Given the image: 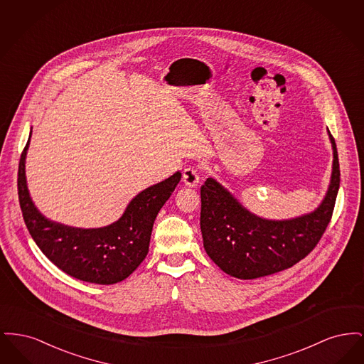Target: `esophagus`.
Wrapping results in <instances>:
<instances>
[{
  "label": "esophagus",
  "mask_w": 364,
  "mask_h": 364,
  "mask_svg": "<svg viewBox=\"0 0 364 364\" xmlns=\"http://www.w3.org/2000/svg\"><path fill=\"white\" fill-rule=\"evenodd\" d=\"M199 180H200V174L198 168H186L184 172H183V181L187 187H196L199 184Z\"/></svg>",
  "instance_id": "obj_1"
}]
</instances>
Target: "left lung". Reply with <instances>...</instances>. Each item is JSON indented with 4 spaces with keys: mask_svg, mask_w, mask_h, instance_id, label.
I'll list each match as a JSON object with an SVG mask.
<instances>
[{
    "mask_svg": "<svg viewBox=\"0 0 364 364\" xmlns=\"http://www.w3.org/2000/svg\"><path fill=\"white\" fill-rule=\"evenodd\" d=\"M329 190L310 214L272 221L257 217L230 192L208 177L200 187V230L210 259L223 272L242 279L264 277L306 258L329 225L340 188V164L334 138Z\"/></svg>",
    "mask_w": 364,
    "mask_h": 364,
    "instance_id": "obj_1",
    "label": "left lung"
}]
</instances>
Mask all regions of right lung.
I'll list each match as a JSON object with an SVG mask.
<instances>
[{"label":"right lung","mask_w":364,"mask_h":364,"mask_svg":"<svg viewBox=\"0 0 364 364\" xmlns=\"http://www.w3.org/2000/svg\"><path fill=\"white\" fill-rule=\"evenodd\" d=\"M31 136V135H30ZM18 162V193L24 223L48 259L80 281L110 285L132 274L149 252L156 214L171 198L181 173L151 186L136 195L122 218L112 225L82 229L53 223L35 208L26 183V154Z\"/></svg>","instance_id":"add662e5"}]
</instances>
